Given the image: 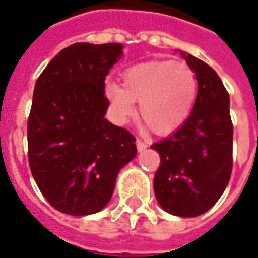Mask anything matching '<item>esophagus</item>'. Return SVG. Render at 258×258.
Here are the masks:
<instances>
[{"label":"esophagus","mask_w":258,"mask_h":258,"mask_svg":"<svg viewBox=\"0 0 258 258\" xmlns=\"http://www.w3.org/2000/svg\"><path fill=\"white\" fill-rule=\"evenodd\" d=\"M136 145H137V149H139L140 152L144 151V149H147V147H148V144L145 143V141H143V140H140V139L136 140Z\"/></svg>","instance_id":"esophagus-1"}]
</instances>
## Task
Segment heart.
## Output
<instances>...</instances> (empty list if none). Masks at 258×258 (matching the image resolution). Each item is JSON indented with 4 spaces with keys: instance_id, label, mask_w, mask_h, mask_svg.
<instances>
[{
    "instance_id": "1",
    "label": "heart",
    "mask_w": 258,
    "mask_h": 258,
    "mask_svg": "<svg viewBox=\"0 0 258 258\" xmlns=\"http://www.w3.org/2000/svg\"><path fill=\"white\" fill-rule=\"evenodd\" d=\"M197 78L184 61L157 60L133 66L121 75V85L106 87L115 118L125 122L139 103L141 122L163 135L181 126L197 99Z\"/></svg>"
}]
</instances>
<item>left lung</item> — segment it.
I'll use <instances>...</instances> for the list:
<instances>
[{
	"label": "left lung",
	"mask_w": 258,
	"mask_h": 258,
	"mask_svg": "<svg viewBox=\"0 0 258 258\" xmlns=\"http://www.w3.org/2000/svg\"><path fill=\"white\" fill-rule=\"evenodd\" d=\"M181 55L197 77V99L185 122L151 145L160 155L153 187L167 213L197 217L210 210L230 180L233 122L230 98L218 74L201 59Z\"/></svg>",
	"instance_id": "obj_1"
}]
</instances>
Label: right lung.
I'll return each instance as SVG.
<instances>
[{"mask_svg":"<svg viewBox=\"0 0 258 258\" xmlns=\"http://www.w3.org/2000/svg\"><path fill=\"white\" fill-rule=\"evenodd\" d=\"M122 44L75 43L37 78L28 118V161L53 209L81 217L101 211L119 169L136 156V137L105 118V78Z\"/></svg>","mask_w":258,"mask_h":258,"instance_id":"right-lung-1","label":"right lung"}]
</instances>
